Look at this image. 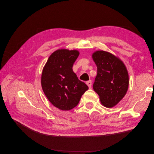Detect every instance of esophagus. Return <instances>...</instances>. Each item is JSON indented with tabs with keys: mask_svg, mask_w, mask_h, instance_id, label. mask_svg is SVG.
I'll return each instance as SVG.
<instances>
[{
	"mask_svg": "<svg viewBox=\"0 0 154 154\" xmlns=\"http://www.w3.org/2000/svg\"><path fill=\"white\" fill-rule=\"evenodd\" d=\"M86 84L88 85V88H91V87H92V81H91V80H89V81L87 82H86Z\"/></svg>",
	"mask_w": 154,
	"mask_h": 154,
	"instance_id": "obj_1",
	"label": "esophagus"
}]
</instances>
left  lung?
<instances>
[{"label":"left lung","instance_id":"left-lung-1","mask_svg":"<svg viewBox=\"0 0 154 154\" xmlns=\"http://www.w3.org/2000/svg\"><path fill=\"white\" fill-rule=\"evenodd\" d=\"M92 58L97 67L93 89L106 108L117 105L127 94L129 78L127 69L119 57L103 50L96 51Z\"/></svg>","mask_w":154,"mask_h":154}]
</instances>
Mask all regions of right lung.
Here are the masks:
<instances>
[{"label":"right lung","instance_id":"obj_1","mask_svg":"<svg viewBox=\"0 0 154 154\" xmlns=\"http://www.w3.org/2000/svg\"><path fill=\"white\" fill-rule=\"evenodd\" d=\"M79 54L75 49H58L51 54L42 70V90L51 103L61 110L74 108L88 88L72 71Z\"/></svg>","mask_w":154,"mask_h":154}]
</instances>
